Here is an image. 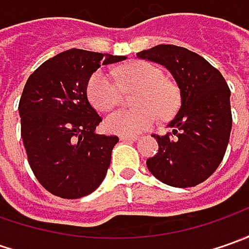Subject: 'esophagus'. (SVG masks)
<instances>
[{"mask_svg":"<svg viewBox=\"0 0 249 249\" xmlns=\"http://www.w3.org/2000/svg\"><path fill=\"white\" fill-rule=\"evenodd\" d=\"M136 136H120V141H136Z\"/></svg>","mask_w":249,"mask_h":249,"instance_id":"esophagus-1","label":"esophagus"}]
</instances>
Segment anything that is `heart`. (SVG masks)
Wrapping results in <instances>:
<instances>
[{
	"mask_svg": "<svg viewBox=\"0 0 249 249\" xmlns=\"http://www.w3.org/2000/svg\"><path fill=\"white\" fill-rule=\"evenodd\" d=\"M119 83L104 71L91 76L87 92L91 104L101 112H108L119 104L122 90H137L133 98L134 110H116L107 116L105 129L113 134L136 136L148 130L157 120L167 119L176 113L180 94L172 82L163 79L162 71L155 65L136 61L118 71Z\"/></svg>",
	"mask_w": 249,
	"mask_h": 249,
	"instance_id": "b5f03b06",
	"label": "heart"
}]
</instances>
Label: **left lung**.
Listing matches in <instances>:
<instances>
[{
    "instance_id": "obj_1",
    "label": "left lung",
    "mask_w": 249,
    "mask_h": 249,
    "mask_svg": "<svg viewBox=\"0 0 249 249\" xmlns=\"http://www.w3.org/2000/svg\"><path fill=\"white\" fill-rule=\"evenodd\" d=\"M137 58L165 66L180 90L181 105L169 122L172 133L155 136L158 152L148 170L167 186L194 187L215 172L231 131L230 89L217 69L187 48L160 44Z\"/></svg>"
}]
</instances>
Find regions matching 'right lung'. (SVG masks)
Masks as SVG:
<instances>
[{"instance_id": "obj_1", "label": "right lung", "mask_w": 249, "mask_h": 249, "mask_svg": "<svg viewBox=\"0 0 249 249\" xmlns=\"http://www.w3.org/2000/svg\"><path fill=\"white\" fill-rule=\"evenodd\" d=\"M123 55L68 50L45 61L27 79L19 101L20 133L29 165L51 194L76 199L107 176L116 136L98 134L101 116L87 97L90 77Z\"/></svg>"}]
</instances>
